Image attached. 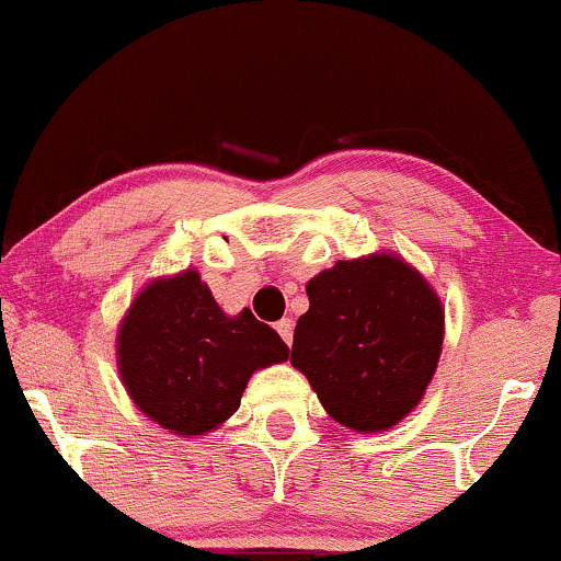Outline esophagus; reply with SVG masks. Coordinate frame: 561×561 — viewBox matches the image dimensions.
I'll use <instances>...</instances> for the list:
<instances>
[{
    "label": "esophagus",
    "mask_w": 561,
    "mask_h": 561,
    "mask_svg": "<svg viewBox=\"0 0 561 561\" xmlns=\"http://www.w3.org/2000/svg\"><path fill=\"white\" fill-rule=\"evenodd\" d=\"M275 330H278L283 343H286V345L294 343V322L291 320H280L278 324H275Z\"/></svg>",
    "instance_id": "34e87169"
}]
</instances>
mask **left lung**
I'll use <instances>...</instances> for the list:
<instances>
[{
    "mask_svg": "<svg viewBox=\"0 0 561 561\" xmlns=\"http://www.w3.org/2000/svg\"><path fill=\"white\" fill-rule=\"evenodd\" d=\"M291 364L324 411L356 432L405 419L432 382L445 337L439 296L398 254L341 260L307 283Z\"/></svg>",
    "mask_w": 561,
    "mask_h": 561,
    "instance_id": "1",
    "label": "left lung"
}]
</instances>
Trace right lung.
Listing matches in <instances>:
<instances>
[{
	"label": "right lung",
	"mask_w": 561,
	"mask_h": 561,
	"mask_svg": "<svg viewBox=\"0 0 561 561\" xmlns=\"http://www.w3.org/2000/svg\"><path fill=\"white\" fill-rule=\"evenodd\" d=\"M288 345L244 309L228 317L197 270L158 278L129 304L116 364L133 403L171 434L197 437L237 413L249 377Z\"/></svg>",
	"instance_id": "1"
}]
</instances>
